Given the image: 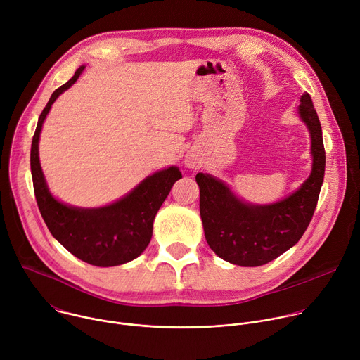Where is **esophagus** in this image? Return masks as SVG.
<instances>
[{
  "mask_svg": "<svg viewBox=\"0 0 360 360\" xmlns=\"http://www.w3.org/2000/svg\"><path fill=\"white\" fill-rule=\"evenodd\" d=\"M185 162H186V165H188V168H195V167H196V162H195V161H193V160H192V158H191V157H188V158H186V161H185Z\"/></svg>",
  "mask_w": 360,
  "mask_h": 360,
  "instance_id": "34e87169",
  "label": "esophagus"
}]
</instances>
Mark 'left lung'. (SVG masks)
I'll list each match as a JSON object with an SVG mask.
<instances>
[{
  "mask_svg": "<svg viewBox=\"0 0 360 360\" xmlns=\"http://www.w3.org/2000/svg\"><path fill=\"white\" fill-rule=\"evenodd\" d=\"M299 115L312 139V172L288 198L271 205L238 199L219 179L199 172V211L210 248L226 262L239 266L265 265L290 249L309 226L325 176L322 127L311 95L300 98Z\"/></svg>",
  "mask_w": 360,
  "mask_h": 360,
  "instance_id": "obj_1",
  "label": "left lung"
}]
</instances>
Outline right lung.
Instances as JSON below:
<instances>
[{
	"mask_svg": "<svg viewBox=\"0 0 360 360\" xmlns=\"http://www.w3.org/2000/svg\"><path fill=\"white\" fill-rule=\"evenodd\" d=\"M57 88L42 110L31 145V174L38 210L53 236L78 259L94 266L127 264L145 250L152 238V225L172 185L182 178L176 167H169L145 178L134 191L102 208H75L49 193L38 157V141L46 114L54 101L68 89L84 71Z\"/></svg>",
	"mask_w": 360,
	"mask_h": 360,
	"instance_id": "obj_1",
	"label": "right lung"
}]
</instances>
